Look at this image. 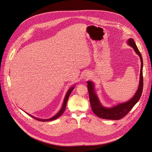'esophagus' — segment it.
<instances>
[{"label": "esophagus", "mask_w": 152, "mask_h": 152, "mask_svg": "<svg viewBox=\"0 0 152 152\" xmlns=\"http://www.w3.org/2000/svg\"><path fill=\"white\" fill-rule=\"evenodd\" d=\"M84 76H84V79H88V78L90 77V75L88 74V73L86 74V75H85Z\"/></svg>", "instance_id": "obj_1"}]
</instances>
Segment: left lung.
I'll list each match as a JSON object with an SVG mask.
<instances>
[{
    "label": "left lung",
    "mask_w": 152,
    "mask_h": 152,
    "mask_svg": "<svg viewBox=\"0 0 152 152\" xmlns=\"http://www.w3.org/2000/svg\"><path fill=\"white\" fill-rule=\"evenodd\" d=\"M127 44L131 46L137 55L140 57L141 62V67L139 77V87L135 95L129 100L118 104L112 107H105L101 104L98 97L94 88V84L92 81H87V88L89 94V99L91 109L93 113L99 117L105 119L118 120L124 117L134 106L139 100L143 90V59L137 47L132 38H129L127 40Z\"/></svg>",
    "instance_id": "8db88e82"
}]
</instances>
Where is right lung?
<instances>
[{
    "mask_svg": "<svg viewBox=\"0 0 152 152\" xmlns=\"http://www.w3.org/2000/svg\"><path fill=\"white\" fill-rule=\"evenodd\" d=\"M74 88H75V86H72V87H71L68 90V91H67L66 95H65V99H64V102H63V105H62V107L60 111H59L56 115H55L53 117H51V118H48V119H41V118H36V117H35L34 116H33V115H30V114H28V113H27L28 115L31 116V117H33V118H34V119H37V120H38V121H42V122H45V121H52V120H54V119H56L59 118V117L64 113V112L65 111V110L66 107L67 101H68L69 97V96L70 95V93H72V90L74 89Z\"/></svg>",
    "mask_w": 152,
    "mask_h": 152,
    "instance_id": "right-lung-1",
    "label": "right lung"
}]
</instances>
